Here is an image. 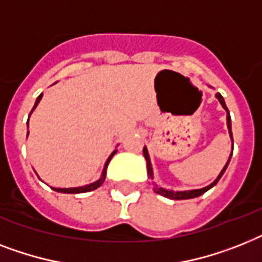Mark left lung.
<instances>
[{"label":"left lung","instance_id":"obj_1","mask_svg":"<svg viewBox=\"0 0 262 262\" xmlns=\"http://www.w3.org/2000/svg\"><path fill=\"white\" fill-rule=\"evenodd\" d=\"M216 98H218V101L221 102V105L223 106V109L226 110L227 112V127H229V133H230V137L231 140H233V133H231V122H230V113H229V110H227L226 107V103H225V101H223V97L220 94V93H216ZM144 156H145V160H146V167H148V175L150 176L153 179V172H152V165H150V160H149V156H148V152H146V148H144ZM230 159H231V155H230ZM230 159L227 160L226 165L223 167L222 172L220 173V176L216 178V180L214 183H211L210 186L205 187V188H201V190H192V191H182V192H173V191H167L164 190V188H160V187H156L155 188V192L160 193V195H163V196L165 198H169V199H175V201H182V199H192V198H196V196H201L202 193H205L206 191L210 190L211 187H214L218 183V180L222 178V175L225 173V171H226L227 165H229V163H230Z\"/></svg>","mask_w":262,"mask_h":262}]
</instances>
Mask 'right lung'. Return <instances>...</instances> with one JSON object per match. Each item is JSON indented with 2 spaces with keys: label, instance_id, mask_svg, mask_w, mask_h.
Here are the masks:
<instances>
[{
  "label": "right lung",
  "instance_id": "right-lung-1",
  "mask_svg": "<svg viewBox=\"0 0 262 262\" xmlns=\"http://www.w3.org/2000/svg\"><path fill=\"white\" fill-rule=\"evenodd\" d=\"M42 94H40L39 97H37V99H36V103L35 106H33V109H32V112L35 110V107L37 106V103L40 102V99H41ZM31 112V113H32ZM31 116V114H29ZM117 150H114V152L112 153V156L107 159V161H106V164H105V168H103V172H102V176H101V179L98 180V182L93 183V184H89V186H84V187H76V188H54L55 191H57V192H63V193H80V192H89V191H93V190H97L98 187H101L102 186V183L105 182V178H106V168H107V165H109V161L112 160V157L116 155Z\"/></svg>",
  "mask_w": 262,
  "mask_h": 262
}]
</instances>
